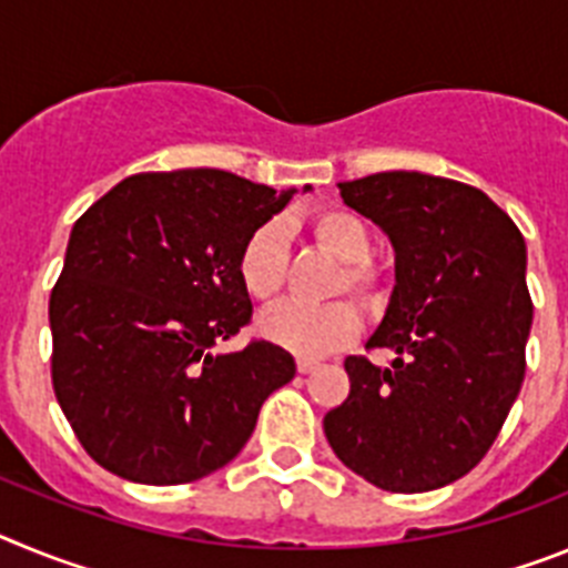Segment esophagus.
I'll list each match as a JSON object with an SVG mask.
<instances>
[{"mask_svg": "<svg viewBox=\"0 0 568 568\" xmlns=\"http://www.w3.org/2000/svg\"><path fill=\"white\" fill-rule=\"evenodd\" d=\"M295 366H298V373H301V375H310V373H315V369H318V361H313V358H298V361H295Z\"/></svg>", "mask_w": 568, "mask_h": 568, "instance_id": "esophagus-1", "label": "esophagus"}]
</instances>
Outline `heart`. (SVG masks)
<instances>
[{
    "mask_svg": "<svg viewBox=\"0 0 568 568\" xmlns=\"http://www.w3.org/2000/svg\"><path fill=\"white\" fill-rule=\"evenodd\" d=\"M307 233L321 250L344 261L335 293L358 295L364 304H378L384 298L381 270L369 261L373 230L358 213L346 207H318L307 215ZM241 287L258 304H273L287 284L290 241L287 230L278 222L255 227L244 239L235 258ZM361 333V313L353 301H333L321 307L281 304L261 318V335L273 344L304 358H318L353 344Z\"/></svg>",
    "mask_w": 568,
    "mask_h": 568,
    "instance_id": "1",
    "label": "heart"
}]
</instances>
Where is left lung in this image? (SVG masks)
<instances>
[{
    "mask_svg": "<svg viewBox=\"0 0 568 568\" xmlns=\"http://www.w3.org/2000/svg\"><path fill=\"white\" fill-rule=\"evenodd\" d=\"M346 207L395 247V290L349 395L324 415L333 453L386 491L440 489L484 460L526 375V241L489 195L440 175L375 173L338 184Z\"/></svg>",
    "mask_w": 568,
    "mask_h": 568,
    "instance_id": "obj_1",
    "label": "left lung"
}]
</instances>
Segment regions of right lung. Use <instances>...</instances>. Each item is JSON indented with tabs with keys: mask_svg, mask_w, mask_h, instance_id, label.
<instances>
[{
	"mask_svg": "<svg viewBox=\"0 0 568 568\" xmlns=\"http://www.w3.org/2000/svg\"><path fill=\"white\" fill-rule=\"evenodd\" d=\"M293 193L227 170L135 173L73 224L50 293V378L99 466L150 486L204 478L293 381V355L264 338L213 353L253 318L241 244Z\"/></svg>",
	"mask_w": 568,
	"mask_h": 568,
	"instance_id": "add662e5",
	"label": "right lung"
}]
</instances>
